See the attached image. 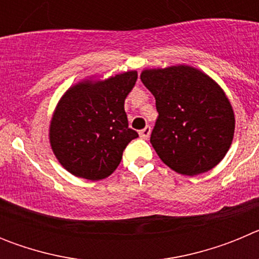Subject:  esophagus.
Wrapping results in <instances>:
<instances>
[{"instance_id":"esophagus-1","label":"esophagus","mask_w":259,"mask_h":259,"mask_svg":"<svg viewBox=\"0 0 259 259\" xmlns=\"http://www.w3.org/2000/svg\"><path fill=\"white\" fill-rule=\"evenodd\" d=\"M150 132H152V128L149 127V125H146L145 128H143L140 132H139V135H140L141 139H144V140H146L148 137L150 136Z\"/></svg>"}]
</instances>
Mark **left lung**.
<instances>
[{
    "instance_id": "obj_1",
    "label": "left lung",
    "mask_w": 259,
    "mask_h": 259,
    "mask_svg": "<svg viewBox=\"0 0 259 259\" xmlns=\"http://www.w3.org/2000/svg\"><path fill=\"white\" fill-rule=\"evenodd\" d=\"M158 118L150 143L164 164L183 175L211 170L232 144L235 114L223 89L191 66L144 70Z\"/></svg>"
}]
</instances>
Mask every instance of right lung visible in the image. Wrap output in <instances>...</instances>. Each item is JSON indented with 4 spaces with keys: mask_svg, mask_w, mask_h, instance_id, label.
I'll use <instances>...</instances> for the list:
<instances>
[{
    "mask_svg": "<svg viewBox=\"0 0 259 259\" xmlns=\"http://www.w3.org/2000/svg\"><path fill=\"white\" fill-rule=\"evenodd\" d=\"M137 80L136 71L102 81L85 80L59 100L50 122V145L68 172L101 180L116 170L123 150L139 134L128 128L124 100Z\"/></svg>",
    "mask_w": 259,
    "mask_h": 259,
    "instance_id": "obj_1",
    "label": "right lung"
}]
</instances>
